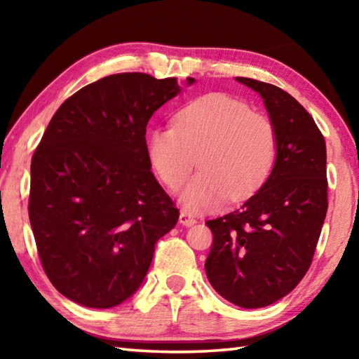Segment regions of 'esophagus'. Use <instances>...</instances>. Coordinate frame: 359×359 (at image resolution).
Wrapping results in <instances>:
<instances>
[{
	"instance_id": "obj_1",
	"label": "esophagus",
	"mask_w": 359,
	"mask_h": 359,
	"mask_svg": "<svg viewBox=\"0 0 359 359\" xmlns=\"http://www.w3.org/2000/svg\"><path fill=\"white\" fill-rule=\"evenodd\" d=\"M179 222L184 224V226H193L194 223H196V218H194L190 212L187 210H180V215H179Z\"/></svg>"
}]
</instances>
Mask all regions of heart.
Wrapping results in <instances>:
<instances>
[{"mask_svg":"<svg viewBox=\"0 0 359 359\" xmlns=\"http://www.w3.org/2000/svg\"><path fill=\"white\" fill-rule=\"evenodd\" d=\"M276 151L271 120L224 93L191 101L175 115V126H160L149 139L151 166L172 190L185 184L199 156L203 171L184 194L191 209L214 208L226 194L231 201L250 196L269 175Z\"/></svg>","mask_w":359,"mask_h":359,"instance_id":"1","label":"heart"}]
</instances>
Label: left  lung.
<instances>
[{
	"mask_svg": "<svg viewBox=\"0 0 359 359\" xmlns=\"http://www.w3.org/2000/svg\"><path fill=\"white\" fill-rule=\"evenodd\" d=\"M236 79L264 100L277 158L252 198L205 222L214 241L204 267L224 299L259 309L287 296L312 264L327 210L326 144L312 115L290 93L250 77Z\"/></svg>",
	"mask_w": 359,
	"mask_h": 359,
	"instance_id": "left-lung-1",
	"label": "left lung"
}]
</instances>
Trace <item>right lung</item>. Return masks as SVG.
I'll return each mask as SVG.
<instances>
[{
  "mask_svg": "<svg viewBox=\"0 0 359 359\" xmlns=\"http://www.w3.org/2000/svg\"><path fill=\"white\" fill-rule=\"evenodd\" d=\"M179 92L175 77H102L69 96L44 131L28 215L42 269L68 299L93 309L128 299L156 241L177 223L179 209L150 171L145 128Z\"/></svg>",
  "mask_w": 359,
  "mask_h": 359,
  "instance_id": "obj_1",
  "label": "right lung"
}]
</instances>
